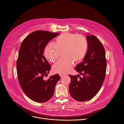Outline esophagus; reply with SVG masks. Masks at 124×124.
<instances>
[{
	"label": "esophagus",
	"mask_w": 124,
	"mask_h": 124,
	"mask_svg": "<svg viewBox=\"0 0 124 124\" xmlns=\"http://www.w3.org/2000/svg\"><path fill=\"white\" fill-rule=\"evenodd\" d=\"M65 74H59V76L60 77H63L64 76H65Z\"/></svg>",
	"instance_id": "esophagus-1"
}]
</instances>
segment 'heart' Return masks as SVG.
Returning a JSON list of instances; mask_svg holds the SVG:
<instances>
[{
  "mask_svg": "<svg viewBox=\"0 0 124 124\" xmlns=\"http://www.w3.org/2000/svg\"><path fill=\"white\" fill-rule=\"evenodd\" d=\"M89 47L87 38L81 35L63 33L57 36L54 44H48L44 50L46 58L52 63L59 57V50H64V58L60 59L53 67L56 73L66 74L74 66V62L78 63L85 57Z\"/></svg>",
  "mask_w": 124,
  "mask_h": 124,
  "instance_id": "obj_1",
  "label": "heart"
}]
</instances>
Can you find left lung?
I'll return each mask as SVG.
<instances>
[{
	"label": "left lung",
	"instance_id": "8db88e82",
	"mask_svg": "<svg viewBox=\"0 0 124 124\" xmlns=\"http://www.w3.org/2000/svg\"><path fill=\"white\" fill-rule=\"evenodd\" d=\"M89 47L83 61L76 67L80 75H69L70 83L69 92L71 97L79 101L92 99L98 93L102 85L107 70L105 50L101 41L94 35H88Z\"/></svg>",
	"mask_w": 124,
	"mask_h": 124
}]
</instances>
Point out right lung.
<instances>
[{
    "mask_svg": "<svg viewBox=\"0 0 124 124\" xmlns=\"http://www.w3.org/2000/svg\"><path fill=\"white\" fill-rule=\"evenodd\" d=\"M59 34L37 30L29 34L21 45L16 61L17 78L25 94L35 102L43 103L49 100L60 79L56 74L45 79L51 66L43 54L47 43Z\"/></svg>",
    "mask_w": 124,
    "mask_h": 124,
    "instance_id": "add662e5",
    "label": "right lung"
}]
</instances>
